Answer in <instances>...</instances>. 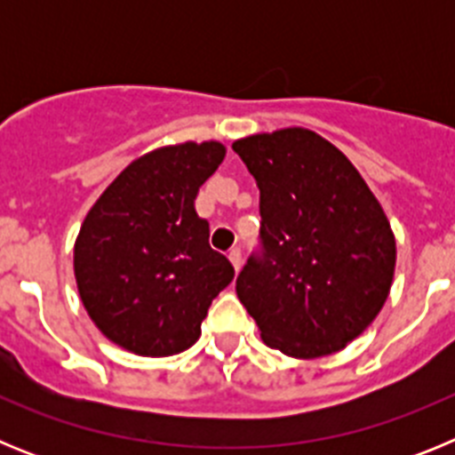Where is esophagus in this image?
Returning <instances> with one entry per match:
<instances>
[{"label": "esophagus", "instance_id": "obj_1", "mask_svg": "<svg viewBox=\"0 0 455 455\" xmlns=\"http://www.w3.org/2000/svg\"><path fill=\"white\" fill-rule=\"evenodd\" d=\"M228 257H230V262H232V267H235V271L239 273L241 267H243V257H241L239 248H232L230 255H228Z\"/></svg>", "mask_w": 455, "mask_h": 455}]
</instances>
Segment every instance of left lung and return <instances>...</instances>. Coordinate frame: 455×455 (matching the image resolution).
I'll return each instance as SVG.
<instances>
[{"label":"left lung","mask_w":455,"mask_h":455,"mask_svg":"<svg viewBox=\"0 0 455 455\" xmlns=\"http://www.w3.org/2000/svg\"><path fill=\"white\" fill-rule=\"evenodd\" d=\"M259 188L262 251L236 296L264 344L312 360L341 351L383 309L396 241L348 156L305 127L232 143Z\"/></svg>","instance_id":"left-lung-1"}]
</instances>
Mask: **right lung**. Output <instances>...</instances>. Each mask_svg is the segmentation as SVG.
I'll use <instances>...</instances> for the list:
<instances>
[{
    "mask_svg": "<svg viewBox=\"0 0 455 455\" xmlns=\"http://www.w3.org/2000/svg\"><path fill=\"white\" fill-rule=\"evenodd\" d=\"M223 159L219 140L156 148L124 168L84 219L75 241L79 296L124 351H187L212 300L232 283L235 268L209 246V223L193 204Z\"/></svg>",
    "mask_w": 455,
    "mask_h": 455,
    "instance_id": "right-lung-1",
    "label": "right lung"
}]
</instances>
